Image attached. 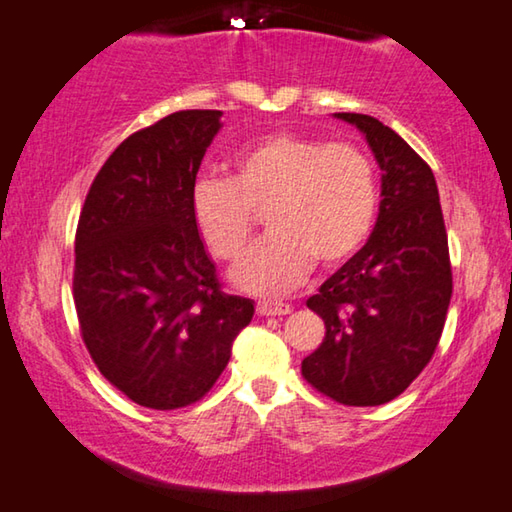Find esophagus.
Segmentation results:
<instances>
[{"instance_id": "esophagus-1", "label": "esophagus", "mask_w": 512, "mask_h": 512, "mask_svg": "<svg viewBox=\"0 0 512 512\" xmlns=\"http://www.w3.org/2000/svg\"><path fill=\"white\" fill-rule=\"evenodd\" d=\"M292 312V305L289 303H282V301H271V299H264L257 303V315L262 317H276V315H289Z\"/></svg>"}]
</instances>
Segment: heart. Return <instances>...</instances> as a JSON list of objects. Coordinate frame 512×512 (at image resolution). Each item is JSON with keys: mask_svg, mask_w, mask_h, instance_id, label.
I'll use <instances>...</instances> for the list:
<instances>
[{"mask_svg": "<svg viewBox=\"0 0 512 512\" xmlns=\"http://www.w3.org/2000/svg\"><path fill=\"white\" fill-rule=\"evenodd\" d=\"M193 220L213 257H241L264 211L269 234L236 264L232 280L253 294L299 285L312 259L335 266L368 241L379 213V177L368 151L352 142L273 133L230 160V177L195 181Z\"/></svg>", "mask_w": 512, "mask_h": 512, "instance_id": "b5f03b06", "label": "heart"}]
</instances>
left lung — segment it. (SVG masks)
I'll return each instance as SVG.
<instances>
[{
    "mask_svg": "<svg viewBox=\"0 0 512 512\" xmlns=\"http://www.w3.org/2000/svg\"><path fill=\"white\" fill-rule=\"evenodd\" d=\"M356 126L381 170L370 239L310 296L326 335L303 377L347 407L391 402L437 349L453 294L437 181L402 137L370 114L335 112Z\"/></svg>",
    "mask_w": 512,
    "mask_h": 512,
    "instance_id": "left-lung-1",
    "label": "left lung"
}]
</instances>
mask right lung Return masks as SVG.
I'll return each instance as SVG.
<instances>
[{
  "label": "right lung",
  "mask_w": 512,
  "mask_h": 512,
  "mask_svg": "<svg viewBox=\"0 0 512 512\" xmlns=\"http://www.w3.org/2000/svg\"><path fill=\"white\" fill-rule=\"evenodd\" d=\"M220 110L133 133L91 183L75 234L73 299L96 368L128 400L179 409L209 393L255 303L225 294L193 220Z\"/></svg>",
  "instance_id": "1"
}]
</instances>
